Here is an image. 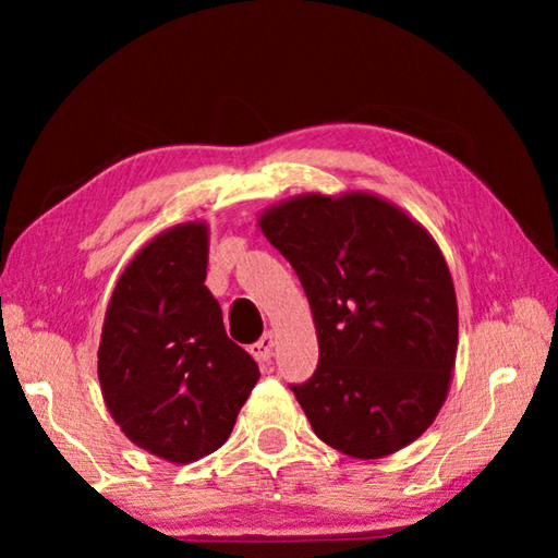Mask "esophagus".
Masks as SVG:
<instances>
[{
  "instance_id": "esophagus-1",
  "label": "esophagus",
  "mask_w": 558,
  "mask_h": 558,
  "mask_svg": "<svg viewBox=\"0 0 558 558\" xmlns=\"http://www.w3.org/2000/svg\"><path fill=\"white\" fill-rule=\"evenodd\" d=\"M272 347H276V335L266 332L256 344H251V354L258 364H266V362H270V356H272Z\"/></svg>"
}]
</instances>
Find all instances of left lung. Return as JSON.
<instances>
[{
    "label": "left lung",
    "mask_w": 558,
    "mask_h": 558,
    "mask_svg": "<svg viewBox=\"0 0 558 558\" xmlns=\"http://www.w3.org/2000/svg\"><path fill=\"white\" fill-rule=\"evenodd\" d=\"M313 310L319 364L292 386L315 436L359 460L430 428L458 354V300L438 243L372 192L298 194L258 216Z\"/></svg>",
    "instance_id": "obj_1"
}]
</instances>
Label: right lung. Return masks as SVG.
<instances>
[{"label": "right lung", "instance_id": "add662e5", "mask_svg": "<svg viewBox=\"0 0 558 558\" xmlns=\"http://www.w3.org/2000/svg\"><path fill=\"white\" fill-rule=\"evenodd\" d=\"M206 266V221L157 233L118 278L100 335L98 379L112 421L174 465L219 450L260 379L226 335Z\"/></svg>", "mask_w": 558, "mask_h": 558}]
</instances>
